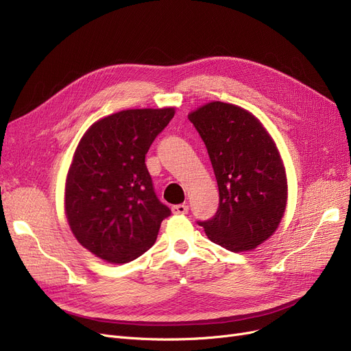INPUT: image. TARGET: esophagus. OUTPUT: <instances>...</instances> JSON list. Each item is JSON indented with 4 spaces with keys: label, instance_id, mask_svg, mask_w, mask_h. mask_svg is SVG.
Wrapping results in <instances>:
<instances>
[{
    "label": "esophagus",
    "instance_id": "esophagus-1",
    "mask_svg": "<svg viewBox=\"0 0 351 351\" xmlns=\"http://www.w3.org/2000/svg\"><path fill=\"white\" fill-rule=\"evenodd\" d=\"M173 212L177 215H186L189 212V206L186 204H180V205H174L173 206Z\"/></svg>",
    "mask_w": 351,
    "mask_h": 351
}]
</instances>
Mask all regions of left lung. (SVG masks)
<instances>
[{"mask_svg": "<svg viewBox=\"0 0 351 351\" xmlns=\"http://www.w3.org/2000/svg\"><path fill=\"white\" fill-rule=\"evenodd\" d=\"M189 120L205 142L219 190L215 217L199 224L227 250L256 249L278 228L289 197L277 145L256 117L239 105L208 102Z\"/></svg>", "mask_w": 351, "mask_h": 351, "instance_id": "left-lung-1", "label": "left lung"}]
</instances>
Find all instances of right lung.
I'll return each instance as SVG.
<instances>
[{
	"label": "right lung",
	"instance_id": "add662e5",
	"mask_svg": "<svg viewBox=\"0 0 351 351\" xmlns=\"http://www.w3.org/2000/svg\"><path fill=\"white\" fill-rule=\"evenodd\" d=\"M174 114L173 107L124 110L82 136L66 178L64 208L73 236L97 258H139L171 214L154 192L145 155Z\"/></svg>",
	"mask_w": 351,
	"mask_h": 351
}]
</instances>
